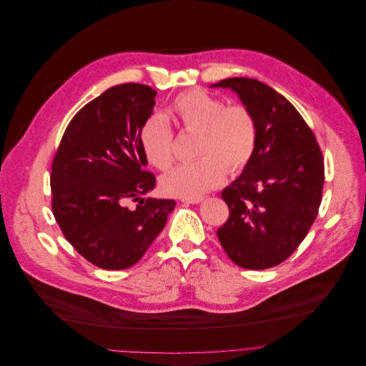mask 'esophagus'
<instances>
[{
  "mask_svg": "<svg viewBox=\"0 0 366 366\" xmlns=\"http://www.w3.org/2000/svg\"><path fill=\"white\" fill-rule=\"evenodd\" d=\"M184 203H190V204H197V203H200V202H203L204 200V197L202 196V197H193V199H182Z\"/></svg>",
  "mask_w": 366,
  "mask_h": 366,
  "instance_id": "esophagus-1",
  "label": "esophagus"
}]
</instances>
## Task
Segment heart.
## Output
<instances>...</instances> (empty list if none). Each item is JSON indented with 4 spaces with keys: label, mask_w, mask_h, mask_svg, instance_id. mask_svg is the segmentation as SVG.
I'll list each match as a JSON object with an SVG mask.
<instances>
[{
    "label": "heart",
    "mask_w": 366,
    "mask_h": 366,
    "mask_svg": "<svg viewBox=\"0 0 366 366\" xmlns=\"http://www.w3.org/2000/svg\"><path fill=\"white\" fill-rule=\"evenodd\" d=\"M172 115L187 132L199 134L197 156L193 163H184L162 177L166 194L182 199L202 197L224 184L227 167L231 173L241 172L252 159L258 127L252 111L242 104L225 105L202 89L180 94ZM139 145L147 162L166 170L174 162L173 131L160 115H153L139 129Z\"/></svg>",
    "instance_id": "b5f03b06"
}]
</instances>
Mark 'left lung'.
<instances>
[{"label": "left lung", "instance_id": "left-lung-1", "mask_svg": "<svg viewBox=\"0 0 366 366\" xmlns=\"http://www.w3.org/2000/svg\"><path fill=\"white\" fill-rule=\"evenodd\" d=\"M210 86L235 92L258 127L252 159L222 190L229 217L217 229L219 242L242 268L275 267L297 249L317 216L325 183L320 147L299 111L268 85L229 78Z\"/></svg>", "mask_w": 366, "mask_h": 366}]
</instances>
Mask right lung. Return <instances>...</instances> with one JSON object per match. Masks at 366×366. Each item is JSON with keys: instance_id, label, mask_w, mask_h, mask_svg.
<instances>
[{"instance_id": "obj_1", "label": "right lung", "mask_w": 366, "mask_h": 366, "mask_svg": "<svg viewBox=\"0 0 366 366\" xmlns=\"http://www.w3.org/2000/svg\"><path fill=\"white\" fill-rule=\"evenodd\" d=\"M156 95L139 84L105 91L71 118L53 159L56 222L73 248L104 269L138 262L176 206L172 199L144 197L156 177L145 172L138 135Z\"/></svg>"}]
</instances>
